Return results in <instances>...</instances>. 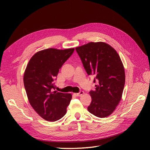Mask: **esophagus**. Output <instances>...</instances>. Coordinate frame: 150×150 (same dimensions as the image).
<instances>
[{"instance_id": "1", "label": "esophagus", "mask_w": 150, "mask_h": 150, "mask_svg": "<svg viewBox=\"0 0 150 150\" xmlns=\"http://www.w3.org/2000/svg\"><path fill=\"white\" fill-rule=\"evenodd\" d=\"M84 94V91H80L79 92V93H75V95L76 96H77V97H80V96H81L82 95H83Z\"/></svg>"}]
</instances>
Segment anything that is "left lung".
Instances as JSON below:
<instances>
[{"label": "left lung", "mask_w": 150, "mask_h": 150, "mask_svg": "<svg viewBox=\"0 0 150 150\" xmlns=\"http://www.w3.org/2000/svg\"><path fill=\"white\" fill-rule=\"evenodd\" d=\"M88 75L94 77L95 90H91V103L89 112L104 118L113 112L122 97L125 84V72L119 54L109 44L90 42L77 47Z\"/></svg>", "instance_id": "1"}]
</instances>
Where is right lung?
<instances>
[{"instance_id":"obj_1","label":"right lung","mask_w":150,"mask_h":150,"mask_svg":"<svg viewBox=\"0 0 150 150\" xmlns=\"http://www.w3.org/2000/svg\"><path fill=\"white\" fill-rule=\"evenodd\" d=\"M74 48L44 50L31 57L24 75V84L31 106L47 121H56L66 113L71 95L55 90L59 69L74 52Z\"/></svg>"}]
</instances>
